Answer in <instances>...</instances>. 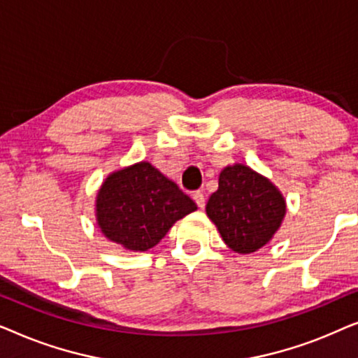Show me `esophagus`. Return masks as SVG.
<instances>
[{"mask_svg": "<svg viewBox=\"0 0 358 358\" xmlns=\"http://www.w3.org/2000/svg\"><path fill=\"white\" fill-rule=\"evenodd\" d=\"M192 197L195 200V203L199 205V208H203L205 207V195L200 192V190H197V192H194Z\"/></svg>", "mask_w": 358, "mask_h": 358, "instance_id": "obj_1", "label": "esophagus"}]
</instances>
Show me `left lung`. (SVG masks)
Masks as SVG:
<instances>
[{
	"label": "left lung",
	"instance_id": "obj_1",
	"mask_svg": "<svg viewBox=\"0 0 358 358\" xmlns=\"http://www.w3.org/2000/svg\"><path fill=\"white\" fill-rule=\"evenodd\" d=\"M207 215L234 252L249 254L271 241L285 217V200L271 180L234 164L220 173Z\"/></svg>",
	"mask_w": 358,
	"mask_h": 358
}]
</instances>
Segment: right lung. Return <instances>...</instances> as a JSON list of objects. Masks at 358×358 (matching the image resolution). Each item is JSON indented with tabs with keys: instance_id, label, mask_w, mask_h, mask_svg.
<instances>
[{
	"instance_id": "right-lung-1",
	"label": "right lung",
	"mask_w": 358,
	"mask_h": 358,
	"mask_svg": "<svg viewBox=\"0 0 358 358\" xmlns=\"http://www.w3.org/2000/svg\"><path fill=\"white\" fill-rule=\"evenodd\" d=\"M197 205L150 163L110 174L97 194V223L110 241L146 251Z\"/></svg>"
}]
</instances>
